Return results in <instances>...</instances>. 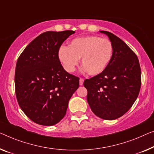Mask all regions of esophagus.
Returning <instances> with one entry per match:
<instances>
[{"mask_svg": "<svg viewBox=\"0 0 154 154\" xmlns=\"http://www.w3.org/2000/svg\"><path fill=\"white\" fill-rule=\"evenodd\" d=\"M84 81V79H83V78H80V79H79V85H80V86H82V85H83Z\"/></svg>", "mask_w": 154, "mask_h": 154, "instance_id": "1", "label": "esophagus"}]
</instances>
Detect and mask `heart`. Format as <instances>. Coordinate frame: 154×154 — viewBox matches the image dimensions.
Here are the masks:
<instances>
[{"label": "heart", "instance_id": "obj_1", "mask_svg": "<svg viewBox=\"0 0 154 154\" xmlns=\"http://www.w3.org/2000/svg\"><path fill=\"white\" fill-rule=\"evenodd\" d=\"M113 50V44L108 38L87 36L74 38L68 47L61 46L58 55L67 72H72L82 58V65L86 72L90 75H97L109 64Z\"/></svg>", "mask_w": 154, "mask_h": 154}]
</instances>
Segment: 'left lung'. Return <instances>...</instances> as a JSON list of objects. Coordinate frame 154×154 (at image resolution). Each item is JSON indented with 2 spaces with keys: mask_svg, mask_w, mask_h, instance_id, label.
<instances>
[{
  "mask_svg": "<svg viewBox=\"0 0 154 154\" xmlns=\"http://www.w3.org/2000/svg\"><path fill=\"white\" fill-rule=\"evenodd\" d=\"M106 34L113 44V56L102 72L86 79L87 101L93 113L113 120L129 110L138 96L141 87V69L135 52L118 36Z\"/></svg>",
  "mask_w": 154,
  "mask_h": 154,
  "instance_id": "1",
  "label": "left lung"
}]
</instances>
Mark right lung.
I'll use <instances>...</instances> for the list:
<instances>
[{"label":"right lung","mask_w":154,"mask_h":154,"mask_svg":"<svg viewBox=\"0 0 154 154\" xmlns=\"http://www.w3.org/2000/svg\"><path fill=\"white\" fill-rule=\"evenodd\" d=\"M75 31H48L29 43L18 57L15 93L19 106L32 121L52 126L62 120L79 79L63 69L59 50Z\"/></svg>","instance_id":"add662e5"}]
</instances>
